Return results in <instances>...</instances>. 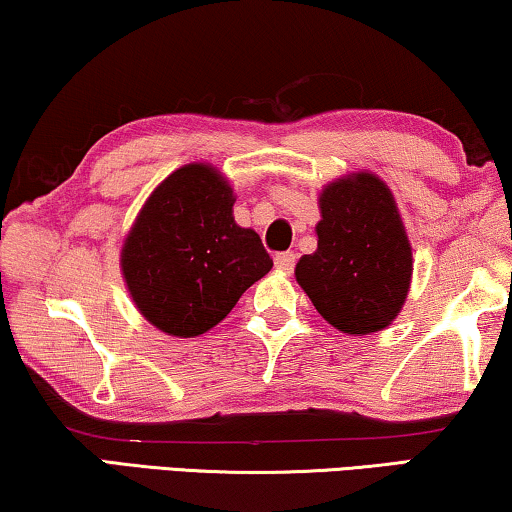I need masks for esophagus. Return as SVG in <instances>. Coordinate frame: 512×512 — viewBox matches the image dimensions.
<instances>
[{
    "label": "esophagus",
    "instance_id": "1",
    "mask_svg": "<svg viewBox=\"0 0 512 512\" xmlns=\"http://www.w3.org/2000/svg\"><path fill=\"white\" fill-rule=\"evenodd\" d=\"M293 265H296V254H291V251L275 256V268L279 272H286V275H289V272L293 270Z\"/></svg>",
    "mask_w": 512,
    "mask_h": 512
}]
</instances>
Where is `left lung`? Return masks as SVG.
Instances as JSON below:
<instances>
[{"label": "left lung", "mask_w": 512, "mask_h": 512, "mask_svg": "<svg viewBox=\"0 0 512 512\" xmlns=\"http://www.w3.org/2000/svg\"><path fill=\"white\" fill-rule=\"evenodd\" d=\"M317 251L296 279L328 324L349 335L387 328L408 298L412 247L389 186L373 172L335 179L319 195Z\"/></svg>", "instance_id": "obj_1"}]
</instances>
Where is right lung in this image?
<instances>
[{
  "mask_svg": "<svg viewBox=\"0 0 512 512\" xmlns=\"http://www.w3.org/2000/svg\"><path fill=\"white\" fill-rule=\"evenodd\" d=\"M235 193L207 163L174 170L139 209L121 270L142 317L167 335L195 338L228 317L272 258L233 216Z\"/></svg>",
  "mask_w": 512,
  "mask_h": 512,
  "instance_id": "right-lung-1",
  "label": "right lung"
}]
</instances>
